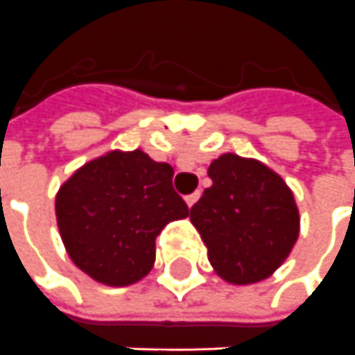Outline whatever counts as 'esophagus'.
Returning a JSON list of instances; mask_svg holds the SVG:
<instances>
[{"label": "esophagus", "mask_w": 355, "mask_h": 355, "mask_svg": "<svg viewBox=\"0 0 355 355\" xmlns=\"http://www.w3.org/2000/svg\"><path fill=\"white\" fill-rule=\"evenodd\" d=\"M199 197H201V191H195V193H191V195H187V197H185V202H187V207H193L195 202L199 201Z\"/></svg>", "instance_id": "obj_1"}]
</instances>
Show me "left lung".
Masks as SVG:
<instances>
[{
  "label": "left lung",
  "mask_w": 355,
  "mask_h": 355,
  "mask_svg": "<svg viewBox=\"0 0 355 355\" xmlns=\"http://www.w3.org/2000/svg\"><path fill=\"white\" fill-rule=\"evenodd\" d=\"M212 185L189 218L209 261L232 284L265 280L286 261L300 234V214L284 180L265 164L222 154L209 166Z\"/></svg>",
  "instance_id": "1"
}]
</instances>
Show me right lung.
<instances>
[{"label":"right lung","mask_w":355,"mask_h":355,"mask_svg":"<svg viewBox=\"0 0 355 355\" xmlns=\"http://www.w3.org/2000/svg\"><path fill=\"white\" fill-rule=\"evenodd\" d=\"M173 168L143 150L85 164L55 197V216L73 263L96 282L127 286L148 275L162 228L189 216L172 187Z\"/></svg>","instance_id":"add662e5"}]
</instances>
